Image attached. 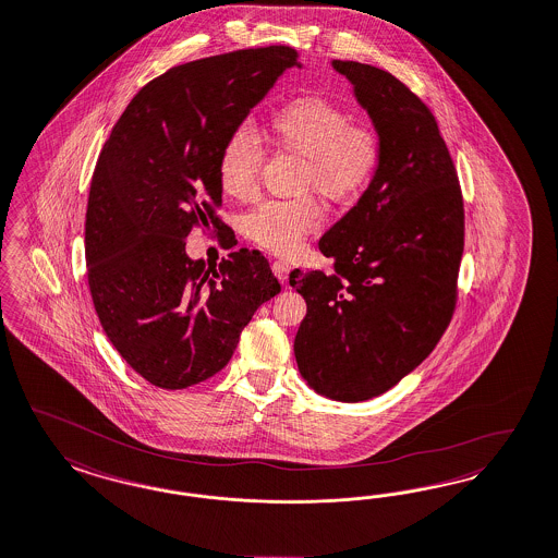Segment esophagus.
Instances as JSON below:
<instances>
[{
    "label": "esophagus",
    "mask_w": 558,
    "mask_h": 558,
    "mask_svg": "<svg viewBox=\"0 0 558 558\" xmlns=\"http://www.w3.org/2000/svg\"><path fill=\"white\" fill-rule=\"evenodd\" d=\"M271 271H274V276H276L280 282H284V280L289 278L290 264L289 262H284V259H278V262L271 264Z\"/></svg>",
    "instance_id": "obj_1"
}]
</instances>
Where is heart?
I'll return each instance as SVG.
<instances>
[{
	"label": "heart",
	"mask_w": 558,
	"mask_h": 558,
	"mask_svg": "<svg viewBox=\"0 0 558 558\" xmlns=\"http://www.w3.org/2000/svg\"><path fill=\"white\" fill-rule=\"evenodd\" d=\"M274 142L303 156L301 187L329 197L363 192L381 167V135L365 123H352L340 105L322 97L292 98L271 119ZM264 148L247 128L234 130L218 158V183L231 197H250L257 190ZM324 220L322 204L313 195L296 199H266L245 214V232L253 243L290 255L308 232Z\"/></svg>",
	"instance_id": "1"
}]
</instances>
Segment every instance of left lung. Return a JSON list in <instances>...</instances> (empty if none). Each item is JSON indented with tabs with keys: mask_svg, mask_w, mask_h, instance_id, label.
<instances>
[{
	"mask_svg": "<svg viewBox=\"0 0 558 558\" xmlns=\"http://www.w3.org/2000/svg\"><path fill=\"white\" fill-rule=\"evenodd\" d=\"M381 135V167L319 241L333 271L290 274L307 315L296 365L317 393L365 402L423 363L449 326L463 253V199L430 109L389 72L331 61Z\"/></svg>",
	"mask_w": 558,
	"mask_h": 558,
	"instance_id": "left-lung-1",
	"label": "left lung"
}]
</instances>
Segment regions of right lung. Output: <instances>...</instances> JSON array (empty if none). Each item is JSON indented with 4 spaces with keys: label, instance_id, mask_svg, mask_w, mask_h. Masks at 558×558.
I'll list each match as a JSON object with an SVG mask.
<instances>
[{
    "label": "right lung",
    "instance_id": "add662e5",
    "mask_svg": "<svg viewBox=\"0 0 558 558\" xmlns=\"http://www.w3.org/2000/svg\"><path fill=\"white\" fill-rule=\"evenodd\" d=\"M299 53L241 49L171 68L128 105L98 156L84 250L107 338L162 389L202 384L231 361L253 313L280 292L268 262L234 251L190 259L193 227L220 225L218 158Z\"/></svg>",
    "mask_w": 558,
    "mask_h": 558
}]
</instances>
